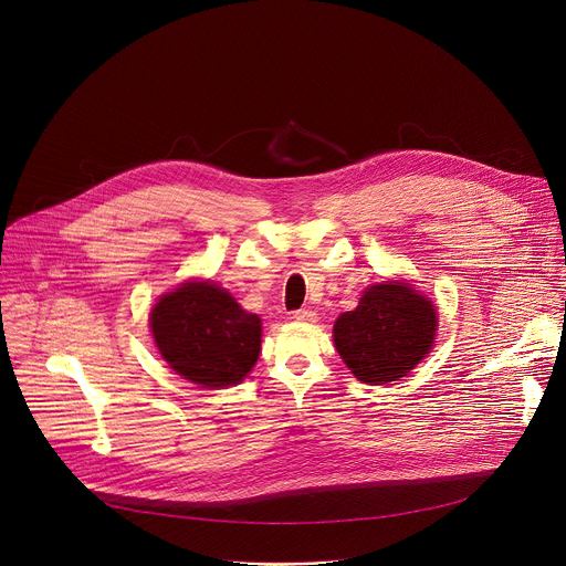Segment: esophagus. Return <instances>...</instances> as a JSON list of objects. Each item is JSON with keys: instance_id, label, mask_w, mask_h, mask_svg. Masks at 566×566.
<instances>
[{"instance_id": "obj_1", "label": "esophagus", "mask_w": 566, "mask_h": 566, "mask_svg": "<svg viewBox=\"0 0 566 566\" xmlns=\"http://www.w3.org/2000/svg\"><path fill=\"white\" fill-rule=\"evenodd\" d=\"M293 319H297V322H313L315 319V311L297 308V311H293Z\"/></svg>"}]
</instances>
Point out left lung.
<instances>
[{
	"label": "left lung",
	"instance_id": "left-lung-1",
	"mask_svg": "<svg viewBox=\"0 0 566 566\" xmlns=\"http://www.w3.org/2000/svg\"><path fill=\"white\" fill-rule=\"evenodd\" d=\"M437 306L408 282L369 286L334 325V345L352 374L369 385L408 376L432 349Z\"/></svg>",
	"mask_w": 566,
	"mask_h": 566
}]
</instances>
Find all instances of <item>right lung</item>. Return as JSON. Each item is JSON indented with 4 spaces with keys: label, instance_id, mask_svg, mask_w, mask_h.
Masks as SVG:
<instances>
[{
    "label": "right lung",
    "instance_id": "1",
    "mask_svg": "<svg viewBox=\"0 0 566 566\" xmlns=\"http://www.w3.org/2000/svg\"><path fill=\"white\" fill-rule=\"evenodd\" d=\"M149 329L164 360L201 387H230L260 358L262 319L212 282H184L160 295Z\"/></svg>",
    "mask_w": 566,
    "mask_h": 566
}]
</instances>
